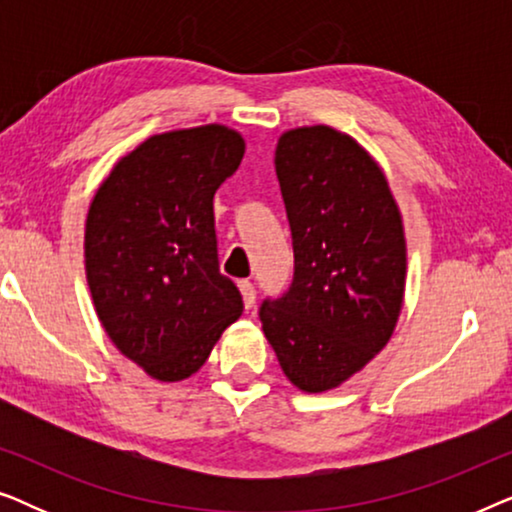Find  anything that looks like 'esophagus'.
Here are the masks:
<instances>
[{"mask_svg":"<svg viewBox=\"0 0 512 512\" xmlns=\"http://www.w3.org/2000/svg\"><path fill=\"white\" fill-rule=\"evenodd\" d=\"M240 293H242V300H244V307H247V310H251V307L256 305V289H254V284L251 282H247V279H242L240 284Z\"/></svg>","mask_w":512,"mask_h":512,"instance_id":"esophagus-1","label":"esophagus"}]
</instances>
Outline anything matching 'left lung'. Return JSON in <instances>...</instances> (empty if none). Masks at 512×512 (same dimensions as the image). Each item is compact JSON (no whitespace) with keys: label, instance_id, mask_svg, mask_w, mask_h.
Listing matches in <instances>:
<instances>
[{"label":"left lung","instance_id":"obj_1","mask_svg":"<svg viewBox=\"0 0 512 512\" xmlns=\"http://www.w3.org/2000/svg\"><path fill=\"white\" fill-rule=\"evenodd\" d=\"M275 170L293 240V282L263 300V333L307 394L340 387L382 352L405 293L403 219L373 156L345 132H284Z\"/></svg>","mask_w":512,"mask_h":512}]
</instances>
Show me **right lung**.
I'll return each instance as SVG.
<instances>
[{"instance_id":"obj_1","label":"right lung","mask_w":512,"mask_h":512,"mask_svg":"<svg viewBox=\"0 0 512 512\" xmlns=\"http://www.w3.org/2000/svg\"><path fill=\"white\" fill-rule=\"evenodd\" d=\"M244 156L240 132L209 123L153 135L97 188L86 219V277L118 352L153 380L198 373L242 296L219 272L214 193Z\"/></svg>"}]
</instances>
